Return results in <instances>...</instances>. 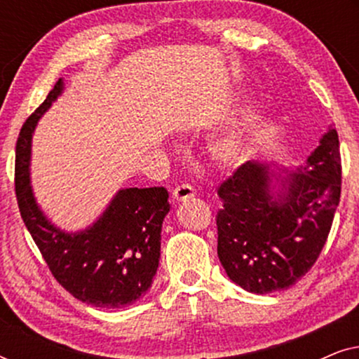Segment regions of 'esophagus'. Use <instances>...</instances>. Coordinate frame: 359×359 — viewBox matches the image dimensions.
Returning a JSON list of instances; mask_svg holds the SVG:
<instances>
[{
	"label": "esophagus",
	"instance_id": "34e87169",
	"mask_svg": "<svg viewBox=\"0 0 359 359\" xmlns=\"http://www.w3.org/2000/svg\"><path fill=\"white\" fill-rule=\"evenodd\" d=\"M173 199L175 201H186V199H191L194 196V188L189 184H180L176 186L175 191H173Z\"/></svg>",
	"mask_w": 359,
	"mask_h": 359
}]
</instances>
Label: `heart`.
Segmentation results:
<instances>
[{
  "label": "heart",
  "instance_id": "obj_1",
  "mask_svg": "<svg viewBox=\"0 0 359 359\" xmlns=\"http://www.w3.org/2000/svg\"><path fill=\"white\" fill-rule=\"evenodd\" d=\"M235 154H237V142L233 139L219 140L217 144L214 145V155L217 156L219 160L227 161L230 158H233Z\"/></svg>",
  "mask_w": 359,
  "mask_h": 359
}]
</instances>
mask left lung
Masks as SVG:
<instances>
[{
  "label": "left lung",
  "mask_w": 359,
  "mask_h": 359,
  "mask_svg": "<svg viewBox=\"0 0 359 359\" xmlns=\"http://www.w3.org/2000/svg\"><path fill=\"white\" fill-rule=\"evenodd\" d=\"M247 161L219 186L217 255L227 276L245 291L291 287L317 262L340 203L341 158L337 130L296 171ZM278 181L274 190L272 178Z\"/></svg>",
  "instance_id": "left-lung-1"
}]
</instances>
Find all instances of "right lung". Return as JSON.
Wrapping results in <instances>:
<instances>
[{
    "instance_id": "right-lung-1",
    "label": "right lung",
    "mask_w": 359,
    "mask_h": 359,
    "mask_svg": "<svg viewBox=\"0 0 359 359\" xmlns=\"http://www.w3.org/2000/svg\"><path fill=\"white\" fill-rule=\"evenodd\" d=\"M58 80L24 122L16 144V198L21 217L53 278L78 301L117 309L149 291L160 262L161 224L170 212L168 191L119 189L101 217L68 233L46 217L31 188V142L37 122L62 95Z\"/></svg>"
}]
</instances>
